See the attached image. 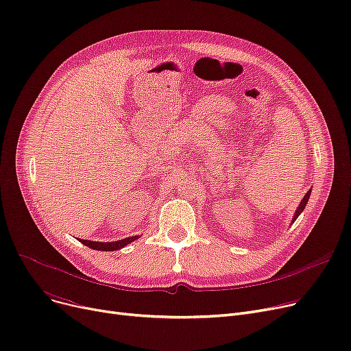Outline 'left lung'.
Here are the masks:
<instances>
[{"label": "left lung", "mask_w": 351, "mask_h": 351, "mask_svg": "<svg viewBox=\"0 0 351 351\" xmlns=\"http://www.w3.org/2000/svg\"><path fill=\"white\" fill-rule=\"evenodd\" d=\"M310 195H311V189L306 193V196L302 197V201L300 202L298 208L295 209V213H294V217H293V222H295V219L300 217V213L304 210V208H306V205H307V202H308V199H310Z\"/></svg>", "instance_id": "1"}]
</instances>
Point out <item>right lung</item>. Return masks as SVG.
<instances>
[{"label":"right lung","mask_w":351,"mask_h":351,"mask_svg":"<svg viewBox=\"0 0 351 351\" xmlns=\"http://www.w3.org/2000/svg\"><path fill=\"white\" fill-rule=\"evenodd\" d=\"M138 238H141L139 235H134V237H129V238H123V239H119V241H113V242H95V241H87V239H80L79 241L82 243H84L86 247L91 248V250H96V251H117L121 250L123 247L129 245L130 242L136 241Z\"/></svg>","instance_id":"add662e5"}]
</instances>
